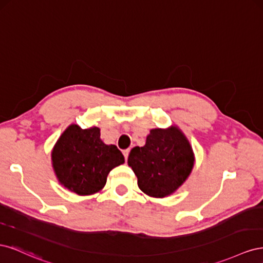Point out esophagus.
Listing matches in <instances>:
<instances>
[{"label":"esophagus","instance_id":"obj_1","mask_svg":"<svg viewBox=\"0 0 263 263\" xmlns=\"http://www.w3.org/2000/svg\"><path fill=\"white\" fill-rule=\"evenodd\" d=\"M129 149H126V150H124L123 151V155H124V157H125V160H127V159H128V155H129Z\"/></svg>","mask_w":263,"mask_h":263}]
</instances>
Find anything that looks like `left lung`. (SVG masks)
<instances>
[{"instance_id": "1", "label": "left lung", "mask_w": 263, "mask_h": 263, "mask_svg": "<svg viewBox=\"0 0 263 263\" xmlns=\"http://www.w3.org/2000/svg\"><path fill=\"white\" fill-rule=\"evenodd\" d=\"M128 165L142 192L165 197L185 182L194 165V154L185 135L177 126L151 129L144 147H135Z\"/></svg>"}]
</instances>
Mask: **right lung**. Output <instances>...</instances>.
Wrapping results in <instances>:
<instances>
[{"label":"right lung","mask_w":263,"mask_h":263,"mask_svg":"<svg viewBox=\"0 0 263 263\" xmlns=\"http://www.w3.org/2000/svg\"><path fill=\"white\" fill-rule=\"evenodd\" d=\"M99 127L82 129L76 124L62 133L51 153L60 184L78 195H91L104 187L109 171L125 162L115 145H105Z\"/></svg>","instance_id":"obj_1"}]
</instances>
